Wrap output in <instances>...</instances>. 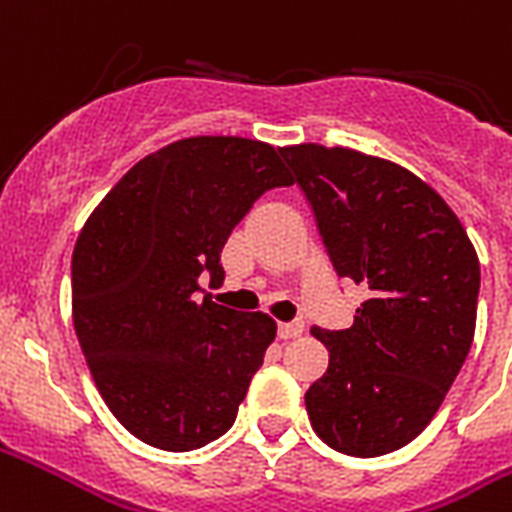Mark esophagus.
<instances>
[{
	"instance_id": "1",
	"label": "esophagus",
	"mask_w": 512,
	"mask_h": 512,
	"mask_svg": "<svg viewBox=\"0 0 512 512\" xmlns=\"http://www.w3.org/2000/svg\"><path fill=\"white\" fill-rule=\"evenodd\" d=\"M303 330H306V325H303V322H284V325H279V338H282V341L300 338V335H303Z\"/></svg>"
}]
</instances>
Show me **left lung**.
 I'll use <instances>...</instances> for the list:
<instances>
[{"instance_id":"1","label":"left lung","mask_w":512,"mask_h":512,"mask_svg":"<svg viewBox=\"0 0 512 512\" xmlns=\"http://www.w3.org/2000/svg\"><path fill=\"white\" fill-rule=\"evenodd\" d=\"M338 276L370 298L349 330L314 327L330 351L306 392L311 427L349 456L408 446L438 413L473 346L481 265L427 182L349 147H282Z\"/></svg>"}]
</instances>
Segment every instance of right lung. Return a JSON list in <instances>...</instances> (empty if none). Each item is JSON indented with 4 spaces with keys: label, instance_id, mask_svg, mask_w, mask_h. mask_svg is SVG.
Returning a JSON list of instances; mask_svg holds the SVG:
<instances>
[{
    "label": "right lung",
    "instance_id": "1",
    "mask_svg": "<svg viewBox=\"0 0 512 512\" xmlns=\"http://www.w3.org/2000/svg\"><path fill=\"white\" fill-rule=\"evenodd\" d=\"M287 185L271 144L193 136L142 158L85 222L74 333L107 408L147 446L193 451L233 427L276 322L201 298L198 276L220 282L230 230Z\"/></svg>",
    "mask_w": 512,
    "mask_h": 512
}]
</instances>
